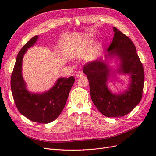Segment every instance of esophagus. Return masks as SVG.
Listing matches in <instances>:
<instances>
[{
  "mask_svg": "<svg viewBox=\"0 0 156 156\" xmlns=\"http://www.w3.org/2000/svg\"><path fill=\"white\" fill-rule=\"evenodd\" d=\"M83 75V73L82 72H77L75 74V76H76L77 78L80 77H82Z\"/></svg>",
  "mask_w": 156,
  "mask_h": 156,
  "instance_id": "esophagus-1",
  "label": "esophagus"
}]
</instances>
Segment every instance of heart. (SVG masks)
Returning <instances> with one entry per match:
<instances>
[{"instance_id":"obj_1","label":"heart","mask_w":156,"mask_h":156,"mask_svg":"<svg viewBox=\"0 0 156 156\" xmlns=\"http://www.w3.org/2000/svg\"><path fill=\"white\" fill-rule=\"evenodd\" d=\"M93 42L90 40H84L79 44L77 47V53L80 55H87L91 51V48Z\"/></svg>"}]
</instances>
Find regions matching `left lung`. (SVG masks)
Masks as SVG:
<instances>
[{"label":"left lung","mask_w":156,"mask_h":156,"mask_svg":"<svg viewBox=\"0 0 156 156\" xmlns=\"http://www.w3.org/2000/svg\"><path fill=\"white\" fill-rule=\"evenodd\" d=\"M113 30L114 37L105 58L116 56L120 60L118 71L129 75L131 79L127 90L118 94L110 91L107 81L111 70L102 60L92 61L83 66V72L88 79L92 102L107 117L123 116L133 110L142 98L144 81L143 66L135 45L116 27H113Z\"/></svg>","instance_id":"8db88e82"}]
</instances>
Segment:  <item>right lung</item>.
I'll use <instances>...</instances> for the list:
<instances>
[{
  "instance_id": "right-lung-1",
  "label": "right lung",
  "mask_w": 156,
  "mask_h": 156,
  "mask_svg": "<svg viewBox=\"0 0 156 156\" xmlns=\"http://www.w3.org/2000/svg\"><path fill=\"white\" fill-rule=\"evenodd\" d=\"M37 38L38 36L32 37L18 53L11 76V89L21 115L34 122L48 124L57 119L64 109L75 78H59L50 90L41 94L27 90L22 75V61L27 49L34 45Z\"/></svg>"
}]
</instances>
